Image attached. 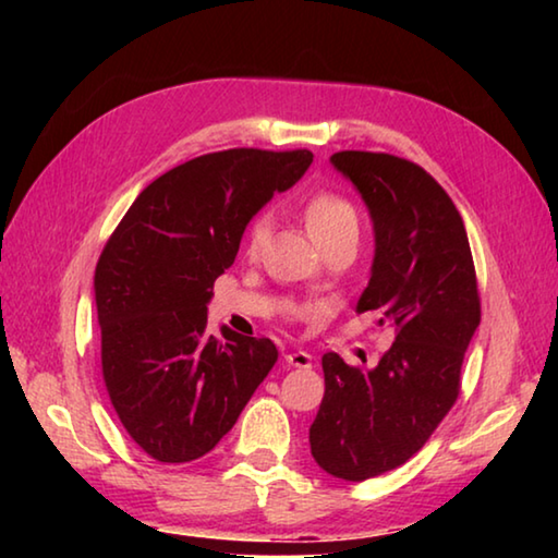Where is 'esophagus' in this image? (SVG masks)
<instances>
[{
  "label": "esophagus",
  "instance_id": "esophagus-1",
  "mask_svg": "<svg viewBox=\"0 0 558 558\" xmlns=\"http://www.w3.org/2000/svg\"><path fill=\"white\" fill-rule=\"evenodd\" d=\"M286 362L290 366H298V369H310V366H313V356H310L307 352H302V349H295V352L286 354Z\"/></svg>",
  "mask_w": 558,
  "mask_h": 558
}]
</instances>
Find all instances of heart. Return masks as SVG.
Returning a JSON list of instances; mask_svg holds the SVG:
<instances>
[{"instance_id":"1","label":"heart","mask_w":558,"mask_h":558,"mask_svg":"<svg viewBox=\"0 0 558 558\" xmlns=\"http://www.w3.org/2000/svg\"><path fill=\"white\" fill-rule=\"evenodd\" d=\"M302 219H305L307 231L317 245L332 241L339 233H359L356 209L344 199V196L332 192H319L315 196H310L305 206H302ZM270 211H258L251 219L243 239V251L248 253L251 258H256L258 253L266 248V243L270 239Z\"/></svg>"}]
</instances>
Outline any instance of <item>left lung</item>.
<instances>
[{"mask_svg": "<svg viewBox=\"0 0 558 558\" xmlns=\"http://www.w3.org/2000/svg\"><path fill=\"white\" fill-rule=\"evenodd\" d=\"M332 165L374 221L372 278L356 313L376 310L393 327V344L369 372L335 352L323 356L310 450L329 475L362 483L413 458L456 405L480 292L465 226L426 169L362 149L335 153Z\"/></svg>", "mask_w": 558, "mask_h": 558, "instance_id": "1", "label": "left lung"}]
</instances>
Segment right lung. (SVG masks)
I'll list each match as a JSON object with an SVG mask.
<instances>
[{"label": "right lung", "mask_w": 558, "mask_h": 558, "mask_svg": "<svg viewBox=\"0 0 558 558\" xmlns=\"http://www.w3.org/2000/svg\"><path fill=\"white\" fill-rule=\"evenodd\" d=\"M310 162V149L194 157L145 186L110 233L96 266L102 381L149 458L206 456L278 362L268 337L209 335L206 302L253 214Z\"/></svg>", "instance_id": "right-lung-1"}]
</instances>
